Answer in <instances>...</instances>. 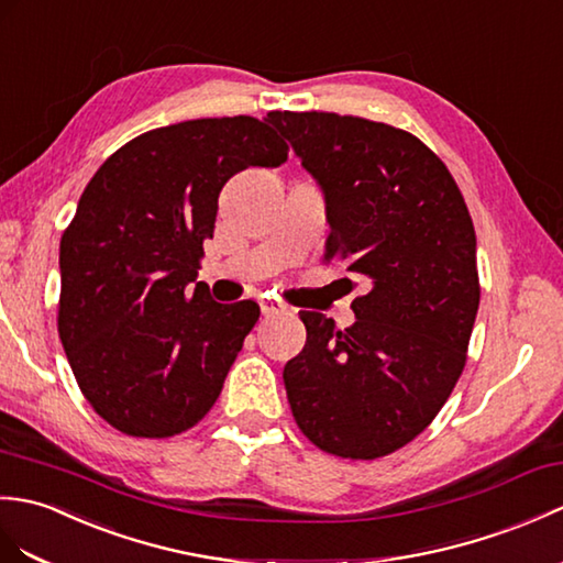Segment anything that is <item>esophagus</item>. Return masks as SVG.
Returning <instances> with one entry per match:
<instances>
[{"instance_id":"34e87169","label":"esophagus","mask_w":563,"mask_h":563,"mask_svg":"<svg viewBox=\"0 0 563 563\" xmlns=\"http://www.w3.org/2000/svg\"><path fill=\"white\" fill-rule=\"evenodd\" d=\"M287 311L290 309H287L280 299H273V297L261 299V313H264V317H283Z\"/></svg>"}]
</instances>
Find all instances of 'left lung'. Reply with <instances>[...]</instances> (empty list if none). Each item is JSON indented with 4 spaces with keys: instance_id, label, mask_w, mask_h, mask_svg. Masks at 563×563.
I'll use <instances>...</instances> for the list:
<instances>
[{
    "instance_id": "1",
    "label": "left lung",
    "mask_w": 563,
    "mask_h": 563,
    "mask_svg": "<svg viewBox=\"0 0 563 563\" xmlns=\"http://www.w3.org/2000/svg\"><path fill=\"white\" fill-rule=\"evenodd\" d=\"M325 201V261L367 283L345 331L299 311L307 343L283 382L325 453L372 461L410 443L449 400L479 307L473 218L424 143L335 112H271Z\"/></svg>"
}]
</instances>
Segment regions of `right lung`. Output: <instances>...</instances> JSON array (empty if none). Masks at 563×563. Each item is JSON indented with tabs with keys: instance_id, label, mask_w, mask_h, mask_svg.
I'll return each mask as SVG.
<instances>
[{
	"instance_id": "1",
	"label": "right lung",
	"mask_w": 563,
	"mask_h": 563,
	"mask_svg": "<svg viewBox=\"0 0 563 563\" xmlns=\"http://www.w3.org/2000/svg\"><path fill=\"white\" fill-rule=\"evenodd\" d=\"M285 161L268 120L211 117L132 139L88 181L59 244L57 323L78 388L122 434L175 437L213 408L261 311L196 280L203 242L225 181Z\"/></svg>"
}]
</instances>
